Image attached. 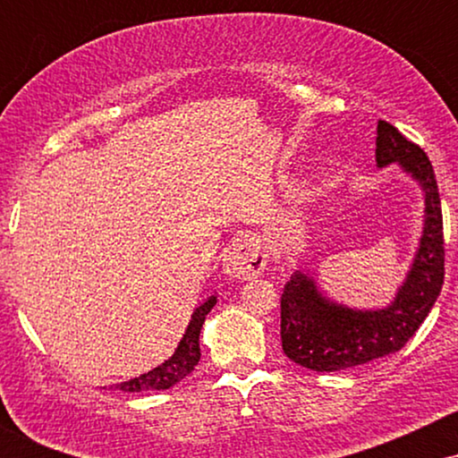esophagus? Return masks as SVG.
I'll list each match as a JSON object with an SVG mask.
<instances>
[{"label": "esophagus", "mask_w": 458, "mask_h": 458, "mask_svg": "<svg viewBox=\"0 0 458 458\" xmlns=\"http://www.w3.org/2000/svg\"><path fill=\"white\" fill-rule=\"evenodd\" d=\"M267 267V254L256 239H236L224 254V273L230 280H250Z\"/></svg>", "instance_id": "obj_1"}]
</instances>
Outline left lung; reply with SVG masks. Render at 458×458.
<instances>
[{"mask_svg": "<svg viewBox=\"0 0 458 458\" xmlns=\"http://www.w3.org/2000/svg\"><path fill=\"white\" fill-rule=\"evenodd\" d=\"M377 167L396 163L420 185L422 234L407 276L383 308H351L320 288L301 267L282 293V349L288 360L317 372L346 370L401 351L433 310L444 284V219L433 165L420 146L386 120L377 124Z\"/></svg>", "mask_w": 458, "mask_h": 458, "instance_id": "1", "label": "left lung"}]
</instances>
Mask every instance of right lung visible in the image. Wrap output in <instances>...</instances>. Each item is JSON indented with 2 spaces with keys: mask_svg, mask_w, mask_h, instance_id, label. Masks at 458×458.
<instances>
[{
  "mask_svg": "<svg viewBox=\"0 0 458 458\" xmlns=\"http://www.w3.org/2000/svg\"><path fill=\"white\" fill-rule=\"evenodd\" d=\"M215 303H217V295H211L193 310L191 320H189L185 334H182L181 343H178L172 357H167L163 364L144 372V375L135 377V379L118 383L115 387L123 392H157L170 390L178 381L185 379L199 361V331H202L204 318L211 312Z\"/></svg>",
  "mask_w": 458,
  "mask_h": 458,
  "instance_id": "add662e5",
  "label": "right lung"
}]
</instances>
